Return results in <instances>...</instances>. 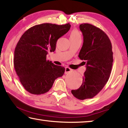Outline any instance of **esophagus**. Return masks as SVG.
I'll list each match as a JSON object with an SVG mask.
<instances>
[{
  "mask_svg": "<svg viewBox=\"0 0 128 128\" xmlns=\"http://www.w3.org/2000/svg\"><path fill=\"white\" fill-rule=\"evenodd\" d=\"M72 68H68V67H66V68H65V72H64V73H65L66 74H68L69 73V72H72Z\"/></svg>",
  "mask_w": 128,
  "mask_h": 128,
  "instance_id": "esophagus-1",
  "label": "esophagus"
}]
</instances>
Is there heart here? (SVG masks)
I'll list each match as a JSON object with an SVG mask.
<instances>
[{"mask_svg": "<svg viewBox=\"0 0 128 128\" xmlns=\"http://www.w3.org/2000/svg\"><path fill=\"white\" fill-rule=\"evenodd\" d=\"M70 39H80V35L79 31L76 30H73L70 32Z\"/></svg>", "mask_w": 128, "mask_h": 128, "instance_id": "1", "label": "heart"}]
</instances>
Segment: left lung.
I'll return each instance as SVG.
<instances>
[{
    "instance_id": "obj_1",
    "label": "left lung",
    "mask_w": 128,
    "mask_h": 128,
    "mask_svg": "<svg viewBox=\"0 0 128 128\" xmlns=\"http://www.w3.org/2000/svg\"><path fill=\"white\" fill-rule=\"evenodd\" d=\"M84 43L78 56L86 69L80 88L72 93L80 100L93 98L103 89L110 75L113 62L112 43L106 33L89 23L80 25Z\"/></svg>"
}]
</instances>
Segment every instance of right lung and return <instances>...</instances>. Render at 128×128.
Instances as JSON below:
<instances>
[{"instance_id":"add662e5","label":"right lung","mask_w":128,"mask_h":128,"mask_svg":"<svg viewBox=\"0 0 128 128\" xmlns=\"http://www.w3.org/2000/svg\"><path fill=\"white\" fill-rule=\"evenodd\" d=\"M67 23H43L26 31L14 51V65L20 83L32 94H44L52 88L55 80L64 75V67L46 60L48 52H54L58 39L70 30Z\"/></svg>"}]
</instances>
